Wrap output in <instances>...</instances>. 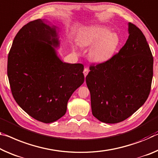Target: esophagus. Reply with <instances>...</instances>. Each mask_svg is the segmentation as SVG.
Wrapping results in <instances>:
<instances>
[{
    "label": "esophagus",
    "instance_id": "obj_1",
    "mask_svg": "<svg viewBox=\"0 0 158 158\" xmlns=\"http://www.w3.org/2000/svg\"><path fill=\"white\" fill-rule=\"evenodd\" d=\"M89 72V70L88 68H87V67H86V68H84V74L85 77H86V75L88 74Z\"/></svg>",
    "mask_w": 158,
    "mask_h": 158
}]
</instances>
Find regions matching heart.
I'll return each instance as SVG.
<instances>
[{
  "label": "heart",
  "mask_w": 158,
  "mask_h": 158,
  "mask_svg": "<svg viewBox=\"0 0 158 158\" xmlns=\"http://www.w3.org/2000/svg\"><path fill=\"white\" fill-rule=\"evenodd\" d=\"M119 41L118 34L101 26L88 27L79 36V46H91L89 52V58L98 63L111 59L117 51Z\"/></svg>",
  "instance_id": "b5f03b06"
}]
</instances>
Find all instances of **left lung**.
<instances>
[{"instance_id":"left-lung-1","label":"left lung","mask_w":158,"mask_h":158,"mask_svg":"<svg viewBox=\"0 0 158 158\" xmlns=\"http://www.w3.org/2000/svg\"><path fill=\"white\" fill-rule=\"evenodd\" d=\"M129 38L111 59L91 64L86 77L92 114L107 124L122 122L145 103L151 92L153 57L146 39L129 23Z\"/></svg>"}]
</instances>
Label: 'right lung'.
Returning <instances> with one entry per match:
<instances>
[{
  "label": "right lung",
  "mask_w": 158,
  "mask_h": 158,
  "mask_svg": "<svg viewBox=\"0 0 158 158\" xmlns=\"http://www.w3.org/2000/svg\"><path fill=\"white\" fill-rule=\"evenodd\" d=\"M57 29L41 19L29 22L15 37L7 57L13 98L24 111L44 123L64 115L69 98L84 81L83 64L66 63L57 57Z\"/></svg>",
  "instance_id": "1"
}]
</instances>
